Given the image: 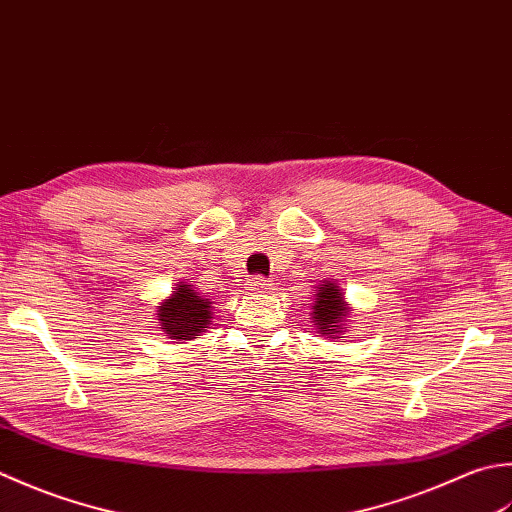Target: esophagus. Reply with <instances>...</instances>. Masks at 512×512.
<instances>
[{
	"instance_id": "34e87169",
	"label": "esophagus",
	"mask_w": 512,
	"mask_h": 512,
	"mask_svg": "<svg viewBox=\"0 0 512 512\" xmlns=\"http://www.w3.org/2000/svg\"><path fill=\"white\" fill-rule=\"evenodd\" d=\"M274 289V283L271 280H265V278H256L252 283V291L254 294H267V291Z\"/></svg>"
}]
</instances>
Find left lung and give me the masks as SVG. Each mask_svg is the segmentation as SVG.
Returning a JSON list of instances; mask_svg holds the SVG:
<instances>
[{
  "instance_id": "1",
  "label": "left lung",
  "mask_w": 512,
  "mask_h": 512,
  "mask_svg": "<svg viewBox=\"0 0 512 512\" xmlns=\"http://www.w3.org/2000/svg\"><path fill=\"white\" fill-rule=\"evenodd\" d=\"M311 322L318 327V333L327 338H338L347 329V318L351 307L344 302V294L333 280H325L314 291V307H311Z\"/></svg>"
}]
</instances>
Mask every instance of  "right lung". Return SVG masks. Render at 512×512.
Wrapping results in <instances>:
<instances>
[{"instance_id": "right-lung-1", "label": "right lung", "mask_w": 512, "mask_h": 512, "mask_svg": "<svg viewBox=\"0 0 512 512\" xmlns=\"http://www.w3.org/2000/svg\"><path fill=\"white\" fill-rule=\"evenodd\" d=\"M156 311V320L172 340H194L212 325V302L198 294L194 285H176L174 294Z\"/></svg>"}]
</instances>
